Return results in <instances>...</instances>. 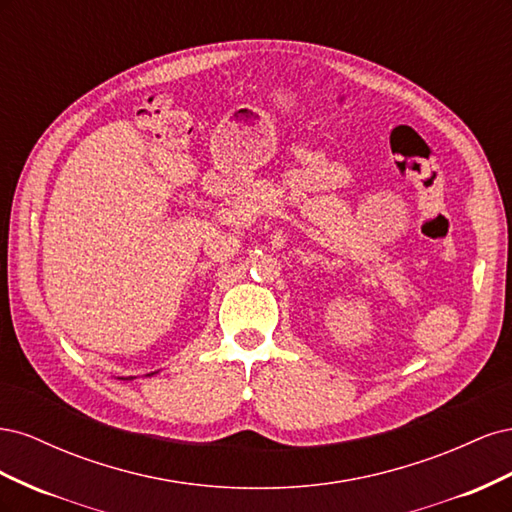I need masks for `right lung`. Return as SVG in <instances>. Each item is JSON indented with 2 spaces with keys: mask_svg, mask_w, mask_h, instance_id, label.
Here are the masks:
<instances>
[{
  "mask_svg": "<svg viewBox=\"0 0 512 512\" xmlns=\"http://www.w3.org/2000/svg\"><path fill=\"white\" fill-rule=\"evenodd\" d=\"M151 376V374H149ZM121 380H132V378H121Z\"/></svg>",
  "mask_w": 512,
  "mask_h": 512,
  "instance_id": "1",
  "label": "right lung"
}]
</instances>
